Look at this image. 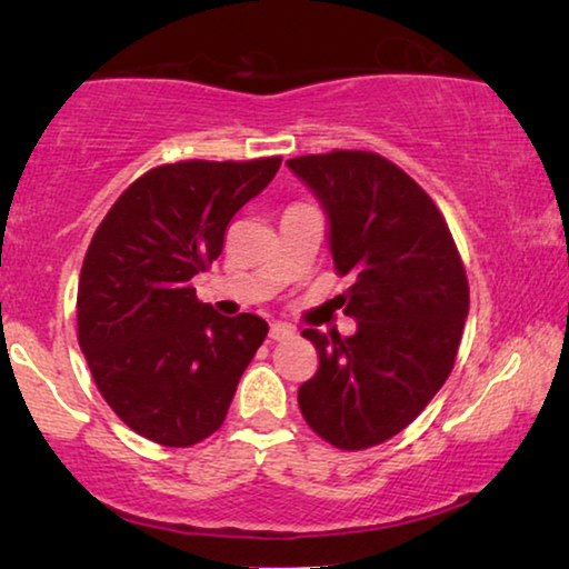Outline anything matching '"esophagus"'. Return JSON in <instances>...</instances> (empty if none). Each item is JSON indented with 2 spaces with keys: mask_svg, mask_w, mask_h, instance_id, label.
<instances>
[{
  "mask_svg": "<svg viewBox=\"0 0 569 569\" xmlns=\"http://www.w3.org/2000/svg\"><path fill=\"white\" fill-rule=\"evenodd\" d=\"M296 333L293 326L288 323H281V321H273L271 329H268V336H271L273 341H283V339H291V336Z\"/></svg>",
  "mask_w": 569,
  "mask_h": 569,
  "instance_id": "34e87169",
  "label": "esophagus"
}]
</instances>
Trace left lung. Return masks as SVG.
Here are the masks:
<instances>
[{
    "instance_id": "left-lung-1",
    "label": "left lung",
    "mask_w": 569,
    "mask_h": 569,
    "mask_svg": "<svg viewBox=\"0 0 569 569\" xmlns=\"http://www.w3.org/2000/svg\"><path fill=\"white\" fill-rule=\"evenodd\" d=\"M329 218L353 336L306 329L319 371L298 407L329 445L359 451L399 435L445 387L469 313L467 273L447 220L387 158L333 150L286 162Z\"/></svg>"
}]
</instances>
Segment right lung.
<instances>
[{"label":"right lung","mask_w":569,"mask_h":569,"mask_svg":"<svg viewBox=\"0 0 569 569\" xmlns=\"http://www.w3.org/2000/svg\"><path fill=\"white\" fill-rule=\"evenodd\" d=\"M278 168L281 158L152 168L94 230L77 288V339L102 399L156 445L192 447L220 429L266 339L261 316L218 313L190 281Z\"/></svg>","instance_id":"1"}]
</instances>
